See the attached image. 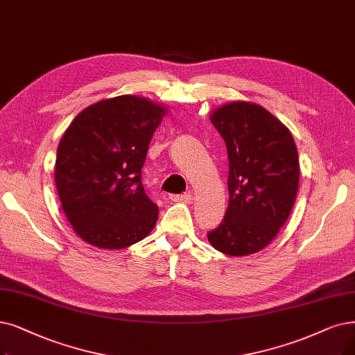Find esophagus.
Wrapping results in <instances>:
<instances>
[{
  "label": "esophagus",
  "mask_w": 355,
  "mask_h": 355,
  "mask_svg": "<svg viewBox=\"0 0 355 355\" xmlns=\"http://www.w3.org/2000/svg\"><path fill=\"white\" fill-rule=\"evenodd\" d=\"M170 200L175 202H191L192 195L191 193H180V195H170Z\"/></svg>",
  "instance_id": "esophagus-1"
}]
</instances>
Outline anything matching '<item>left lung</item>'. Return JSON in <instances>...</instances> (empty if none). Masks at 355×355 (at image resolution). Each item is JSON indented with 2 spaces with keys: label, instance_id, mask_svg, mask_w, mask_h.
I'll use <instances>...</instances> for the list:
<instances>
[{
  "label": "left lung",
  "instance_id": "left-lung-1",
  "mask_svg": "<svg viewBox=\"0 0 355 355\" xmlns=\"http://www.w3.org/2000/svg\"><path fill=\"white\" fill-rule=\"evenodd\" d=\"M211 122L229 154V208L209 243L230 257L257 253L286 224L299 189V154L291 132L250 102L212 112Z\"/></svg>",
  "mask_w": 355,
  "mask_h": 355
}]
</instances>
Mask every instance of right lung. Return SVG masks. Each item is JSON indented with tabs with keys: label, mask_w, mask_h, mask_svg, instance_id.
Instances as JSON below:
<instances>
[{
	"label": "right lung",
	"mask_w": 355,
	"mask_h": 355,
	"mask_svg": "<svg viewBox=\"0 0 355 355\" xmlns=\"http://www.w3.org/2000/svg\"><path fill=\"white\" fill-rule=\"evenodd\" d=\"M164 113L148 98L118 96L80 112L64 132L55 185L84 242L122 249L154 229L159 208L144 191L141 168Z\"/></svg>",
	"instance_id": "right-lung-1"
}]
</instances>
